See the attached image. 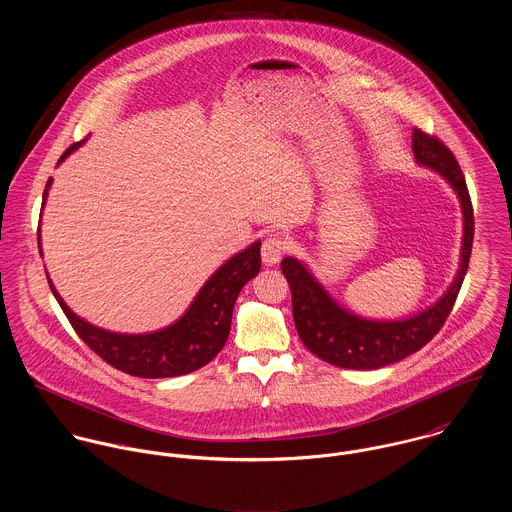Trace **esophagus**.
I'll use <instances>...</instances> for the list:
<instances>
[{"instance_id":"34e87169","label":"esophagus","mask_w":512,"mask_h":512,"mask_svg":"<svg viewBox=\"0 0 512 512\" xmlns=\"http://www.w3.org/2000/svg\"><path fill=\"white\" fill-rule=\"evenodd\" d=\"M286 240L280 234H270L264 242H262V262L266 266H276L282 256L286 254Z\"/></svg>"}]
</instances>
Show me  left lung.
<instances>
[{"instance_id":"obj_1","label":"left lung","mask_w":512,"mask_h":512,"mask_svg":"<svg viewBox=\"0 0 512 512\" xmlns=\"http://www.w3.org/2000/svg\"><path fill=\"white\" fill-rule=\"evenodd\" d=\"M412 151L418 165L439 173L455 191L463 213V242L457 276L438 301L414 317L400 321L365 319L341 307L313 278L307 266L292 256L282 260V272L292 290L293 321L303 345L329 365L355 370H376L398 363L430 343L453 309L469 268L473 246V207L463 171L436 136L422 130L412 134Z\"/></svg>"}]
</instances>
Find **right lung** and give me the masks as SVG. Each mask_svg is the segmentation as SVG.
<instances>
[{"mask_svg":"<svg viewBox=\"0 0 512 512\" xmlns=\"http://www.w3.org/2000/svg\"><path fill=\"white\" fill-rule=\"evenodd\" d=\"M80 146L82 142H76L69 147L61 155L59 163ZM51 183L53 179L47 181L43 193V207ZM260 246L262 242L256 240L246 250L226 260L205 282L189 309L175 323L153 333H112L90 325L71 311V307L55 290L53 282H49V286L78 337L108 365L140 378L181 376L211 363L224 347L230 333L236 297L244 284L260 272Z\"/></svg>","mask_w":512,"mask_h":512,"instance_id":"right-lung-1","label":"right lung"}]
</instances>
